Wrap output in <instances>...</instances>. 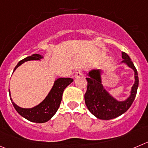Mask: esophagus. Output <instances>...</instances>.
Masks as SVG:
<instances>
[{"mask_svg": "<svg viewBox=\"0 0 148 148\" xmlns=\"http://www.w3.org/2000/svg\"><path fill=\"white\" fill-rule=\"evenodd\" d=\"M82 74H83V72H82V71H77V72H75V74H74V77H81V76H82Z\"/></svg>", "mask_w": 148, "mask_h": 148, "instance_id": "34e87169", "label": "esophagus"}]
</instances>
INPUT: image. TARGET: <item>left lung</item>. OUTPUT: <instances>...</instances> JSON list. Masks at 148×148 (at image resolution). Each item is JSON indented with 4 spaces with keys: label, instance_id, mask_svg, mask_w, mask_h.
<instances>
[{
    "label": "left lung",
    "instance_id": "8db88e82",
    "mask_svg": "<svg viewBox=\"0 0 148 148\" xmlns=\"http://www.w3.org/2000/svg\"><path fill=\"white\" fill-rule=\"evenodd\" d=\"M122 63H125L134 71V84L132 86L129 97L120 101L111 96L101 84V70L93 69L88 73L87 77L88 88L85 94V101L88 110L96 118L101 120H110L125 113L130 108L134 101L139 85L137 70L130 57L122 52Z\"/></svg>",
    "mask_w": 148,
    "mask_h": 148
}]
</instances>
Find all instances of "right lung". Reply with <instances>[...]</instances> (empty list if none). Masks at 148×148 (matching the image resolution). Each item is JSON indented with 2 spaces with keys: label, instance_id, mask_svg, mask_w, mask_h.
Masks as SVG:
<instances>
[{
  "label": "right lung",
  "instance_id": "right-lung-1",
  "mask_svg": "<svg viewBox=\"0 0 148 148\" xmlns=\"http://www.w3.org/2000/svg\"><path fill=\"white\" fill-rule=\"evenodd\" d=\"M41 58H43V57L39 54H34L31 56L25 58L17 63V65L15 66L14 71L16 70V69H17L18 66H20L25 62L28 60H39ZM73 81L74 80L71 78H58L56 79L47 97L39 104L33 108H22L13 102L12 98H10V99L16 111L27 121L38 123L47 122L53 117L54 114L58 110L64 89ZM9 92L11 97L9 90Z\"/></svg>",
  "mask_w": 148,
  "mask_h": 148
}]
</instances>
